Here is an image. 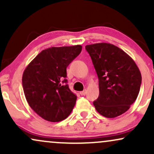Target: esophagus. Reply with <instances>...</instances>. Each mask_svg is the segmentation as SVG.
<instances>
[{
    "label": "esophagus",
    "instance_id": "1",
    "mask_svg": "<svg viewBox=\"0 0 154 154\" xmlns=\"http://www.w3.org/2000/svg\"><path fill=\"white\" fill-rule=\"evenodd\" d=\"M79 93H80L81 95H85V94H86V90H84V91H81Z\"/></svg>",
    "mask_w": 154,
    "mask_h": 154
}]
</instances>
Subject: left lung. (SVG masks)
<instances>
[{
	"mask_svg": "<svg viewBox=\"0 0 154 154\" xmlns=\"http://www.w3.org/2000/svg\"><path fill=\"white\" fill-rule=\"evenodd\" d=\"M98 77L99 96L93 101L96 111L107 118L126 112L138 95L142 77L133 59L110 43L88 45Z\"/></svg>",
	"mask_w": 154,
	"mask_h": 154,
	"instance_id": "left-lung-1",
	"label": "left lung"
}]
</instances>
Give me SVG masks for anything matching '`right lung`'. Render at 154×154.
<instances>
[{
    "label": "right lung",
    "instance_id": "add662e5",
    "mask_svg": "<svg viewBox=\"0 0 154 154\" xmlns=\"http://www.w3.org/2000/svg\"><path fill=\"white\" fill-rule=\"evenodd\" d=\"M81 51L79 45L48 48L24 69L22 86L26 101L43 119L57 122L71 114L77 95L66 84V68Z\"/></svg>",
    "mask_w": 154,
    "mask_h": 154
}]
</instances>
